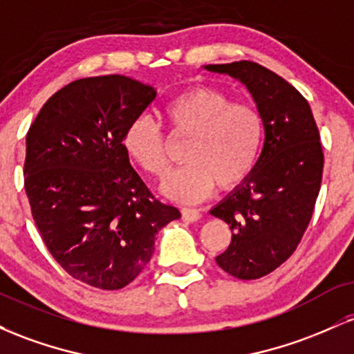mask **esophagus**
I'll use <instances>...</instances> for the list:
<instances>
[{"label":"esophagus","instance_id":"esophagus-1","mask_svg":"<svg viewBox=\"0 0 354 354\" xmlns=\"http://www.w3.org/2000/svg\"><path fill=\"white\" fill-rule=\"evenodd\" d=\"M181 218L185 219V221L194 223L201 218V213L194 208H181Z\"/></svg>","mask_w":354,"mask_h":354}]
</instances>
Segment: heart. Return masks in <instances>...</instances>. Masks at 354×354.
<instances>
[{
  "instance_id": "heart-1",
  "label": "heart",
  "mask_w": 354,
  "mask_h": 354,
  "mask_svg": "<svg viewBox=\"0 0 354 354\" xmlns=\"http://www.w3.org/2000/svg\"><path fill=\"white\" fill-rule=\"evenodd\" d=\"M165 116L174 138H189L183 158L188 165L163 183L169 198L193 203L214 185L231 189L254 169L265 141V121L253 104L233 103L216 88H191L166 104ZM123 145L146 173L163 178L171 168L168 138L160 124L140 116L128 126Z\"/></svg>"
}]
</instances>
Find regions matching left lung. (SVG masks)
I'll list each match as a JSON object with an SVG mask.
<instances>
[{
    "mask_svg": "<svg viewBox=\"0 0 354 354\" xmlns=\"http://www.w3.org/2000/svg\"><path fill=\"white\" fill-rule=\"evenodd\" d=\"M205 68L246 84L265 121L254 169L211 209L233 233L218 266L238 279H258L295 253L310 225L324 165L318 126L301 93L261 64L243 59Z\"/></svg>",
    "mask_w": 354,
    "mask_h": 354,
    "instance_id": "8db88e82",
    "label": "left lung"
}]
</instances>
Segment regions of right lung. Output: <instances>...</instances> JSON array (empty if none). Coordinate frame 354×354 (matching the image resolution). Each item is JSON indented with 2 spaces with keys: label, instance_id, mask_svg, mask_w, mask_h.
Masks as SVG:
<instances>
[{
  "label": "right lung",
  "instance_id": "obj_1",
  "mask_svg": "<svg viewBox=\"0 0 354 354\" xmlns=\"http://www.w3.org/2000/svg\"><path fill=\"white\" fill-rule=\"evenodd\" d=\"M154 98L123 75L76 80L44 103L26 135L24 189L44 245L71 278L100 290L131 283L158 231L181 216L154 198L123 145Z\"/></svg>",
  "mask_w": 354,
  "mask_h": 354
}]
</instances>
